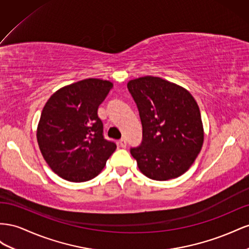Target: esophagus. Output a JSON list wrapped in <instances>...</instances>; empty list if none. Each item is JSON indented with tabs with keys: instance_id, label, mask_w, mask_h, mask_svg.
Wrapping results in <instances>:
<instances>
[{
	"instance_id": "obj_1",
	"label": "esophagus",
	"mask_w": 249,
	"mask_h": 249,
	"mask_svg": "<svg viewBox=\"0 0 249 249\" xmlns=\"http://www.w3.org/2000/svg\"><path fill=\"white\" fill-rule=\"evenodd\" d=\"M119 145L122 147V148H125L126 146H127V141H126V139H121L120 141H119Z\"/></svg>"
}]
</instances>
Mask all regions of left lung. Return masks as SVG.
<instances>
[{
    "label": "left lung",
    "instance_id": "1",
    "mask_svg": "<svg viewBox=\"0 0 249 249\" xmlns=\"http://www.w3.org/2000/svg\"><path fill=\"white\" fill-rule=\"evenodd\" d=\"M140 112L143 140L130 153L148 178L168 180L184 172L200 152L204 132L194 97L180 85L160 77L128 81Z\"/></svg>",
    "mask_w": 249,
    "mask_h": 249
}]
</instances>
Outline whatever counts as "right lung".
Wrapping results in <instances>:
<instances>
[{"mask_svg": "<svg viewBox=\"0 0 249 249\" xmlns=\"http://www.w3.org/2000/svg\"><path fill=\"white\" fill-rule=\"evenodd\" d=\"M108 80L89 78L49 98L36 130L45 160L61 178L82 182L102 171L117 145L103 137L98 107L109 93Z\"/></svg>", "mask_w": 249, "mask_h": 249, "instance_id": "obj_1", "label": "right lung"}]
</instances>
